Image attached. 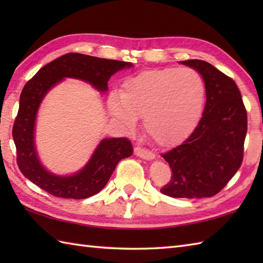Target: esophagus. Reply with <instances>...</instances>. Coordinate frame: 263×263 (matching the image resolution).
I'll return each instance as SVG.
<instances>
[{
  "instance_id": "34e87169",
  "label": "esophagus",
  "mask_w": 263,
  "mask_h": 263,
  "mask_svg": "<svg viewBox=\"0 0 263 263\" xmlns=\"http://www.w3.org/2000/svg\"><path fill=\"white\" fill-rule=\"evenodd\" d=\"M135 154L138 156V157L143 158V159H149L150 160V159L155 158V155L152 152H149V150L144 149L142 147H139V146H137L135 148Z\"/></svg>"
}]
</instances>
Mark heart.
<instances>
[{
  "label": "heart",
  "instance_id": "1",
  "mask_svg": "<svg viewBox=\"0 0 263 263\" xmlns=\"http://www.w3.org/2000/svg\"><path fill=\"white\" fill-rule=\"evenodd\" d=\"M205 87L191 68L158 69L128 78L122 93L108 95L114 120L126 128L143 116V127L161 146H174L191 135L202 114Z\"/></svg>",
  "mask_w": 263,
  "mask_h": 263
}]
</instances>
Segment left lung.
<instances>
[{
	"instance_id": "left-lung-1",
	"label": "left lung",
	"mask_w": 263,
	"mask_h": 263,
	"mask_svg": "<svg viewBox=\"0 0 263 263\" xmlns=\"http://www.w3.org/2000/svg\"><path fill=\"white\" fill-rule=\"evenodd\" d=\"M182 63L202 76L206 102L192 135L161 155L172 168V177L160 192L173 198H209L220 192L242 165L247 109L232 78L205 61Z\"/></svg>"
}]
</instances>
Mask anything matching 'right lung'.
Wrapping results in <instances>:
<instances>
[{"label":"right lung","mask_w":263,"mask_h":263,"mask_svg":"<svg viewBox=\"0 0 263 263\" xmlns=\"http://www.w3.org/2000/svg\"><path fill=\"white\" fill-rule=\"evenodd\" d=\"M130 66V62L68 53L43 66L26 83L20 95L12 137L16 148V164L28 180L54 197L65 199H86L102 191L119 161L132 155L130 140L104 139L85 168L72 176H57L44 168L37 157L33 142L37 110L46 92L63 78L87 81L99 91H106L109 78Z\"/></svg>","instance_id":"add662e5"}]
</instances>
